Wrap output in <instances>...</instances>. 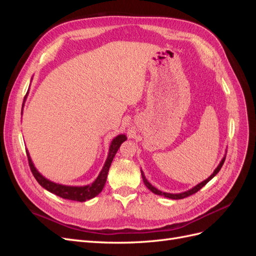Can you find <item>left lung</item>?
Returning a JSON list of instances; mask_svg holds the SVG:
<instances>
[{
  "label": "left lung",
  "mask_w": 256,
  "mask_h": 256,
  "mask_svg": "<svg viewBox=\"0 0 256 256\" xmlns=\"http://www.w3.org/2000/svg\"><path fill=\"white\" fill-rule=\"evenodd\" d=\"M226 154H224V157H223L222 160L220 161L219 166L216 168L214 173H212L210 176H209V177L207 178V180H205L202 182L198 184L196 186H194V187L191 188L190 190H187V191H184V192H180V193H168V192H162V191L158 190L157 188H154V186L150 184V182L146 180V177H145V175H144L142 170H141V174H142V178H143V182H144L145 186H146V187L148 188L152 193H154V194H157V196H164V198H172V200H180V198H187V196H189L194 194V193L198 192L200 189H202L209 180H212V178H214L216 174L219 173V171H220L222 166H223V164H224V161H226Z\"/></svg>",
  "instance_id": "8db88e82"
}]
</instances>
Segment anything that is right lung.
<instances>
[{
    "mask_svg": "<svg viewBox=\"0 0 256 256\" xmlns=\"http://www.w3.org/2000/svg\"><path fill=\"white\" fill-rule=\"evenodd\" d=\"M28 94V90L24 97V100H23L22 111H23V106H24V102H26ZM21 114H22V112H21ZM126 140H127L126 134H118V136H115L113 138L111 142V145H110V148H109V154H108V158L102 166V170L100 171L95 182H92L90 184H86V186H66V184H56V182H53L49 180L48 178H46L44 176H42L40 172L37 171V168H35L32 159H30V152H28V150H26V154H28L30 171H32L34 177L36 178V180L42 186V188H44L46 190H48L49 192L53 193V194H56L60 198L76 200V202H85V200L97 196L99 193L102 191V189L104 187V184L106 182L108 172H109V168L111 166V164H112L115 154L118 152L122 143L125 142Z\"/></svg>",
    "mask_w": 256,
    "mask_h": 256,
    "instance_id": "right-lung-1",
    "label": "right lung"
}]
</instances>
